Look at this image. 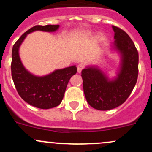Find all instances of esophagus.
Wrapping results in <instances>:
<instances>
[{
    "label": "esophagus",
    "mask_w": 152,
    "mask_h": 152,
    "mask_svg": "<svg viewBox=\"0 0 152 152\" xmlns=\"http://www.w3.org/2000/svg\"><path fill=\"white\" fill-rule=\"evenodd\" d=\"M84 68V65L83 64H79L77 66V71L78 73H81L82 70V69Z\"/></svg>",
    "instance_id": "1"
}]
</instances>
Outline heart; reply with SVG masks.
I'll list each match as a JSON object with an SVG mask.
<instances>
[{
	"instance_id": "1",
	"label": "heart",
	"mask_w": 152,
	"mask_h": 152,
	"mask_svg": "<svg viewBox=\"0 0 152 152\" xmlns=\"http://www.w3.org/2000/svg\"><path fill=\"white\" fill-rule=\"evenodd\" d=\"M90 34V31H85V33L83 34V35L85 37H88Z\"/></svg>"
}]
</instances>
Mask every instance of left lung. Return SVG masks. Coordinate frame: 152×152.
<instances>
[{"label": "left lung", "instance_id": "left-lung-1", "mask_svg": "<svg viewBox=\"0 0 152 152\" xmlns=\"http://www.w3.org/2000/svg\"><path fill=\"white\" fill-rule=\"evenodd\" d=\"M112 27L115 41L111 49L120 56L116 76L110 78L97 65H88L82 71L86 100L98 110H112L121 105L131 94L138 76V52L134 42L122 29Z\"/></svg>", "mask_w": 152, "mask_h": 152}]
</instances>
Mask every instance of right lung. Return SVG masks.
<instances>
[{
	"mask_svg": "<svg viewBox=\"0 0 152 152\" xmlns=\"http://www.w3.org/2000/svg\"><path fill=\"white\" fill-rule=\"evenodd\" d=\"M59 25L35 26L23 34L13 45L12 51V76L18 94L26 102L39 109L53 108L60 104L72 76L77 72L76 65L57 69L39 76L26 69L19 54L20 47L28 34L36 31L54 32Z\"/></svg>",
	"mask_w": 152,
	"mask_h": 152,
	"instance_id": "add662e5",
	"label": "right lung"
}]
</instances>
